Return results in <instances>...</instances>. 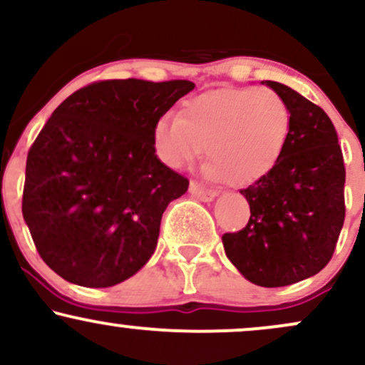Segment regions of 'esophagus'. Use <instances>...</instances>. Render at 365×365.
Segmentation results:
<instances>
[{
  "instance_id": "esophagus-1",
  "label": "esophagus",
  "mask_w": 365,
  "mask_h": 365,
  "mask_svg": "<svg viewBox=\"0 0 365 365\" xmlns=\"http://www.w3.org/2000/svg\"><path fill=\"white\" fill-rule=\"evenodd\" d=\"M188 190H190V194L194 195L195 199L202 200V202H211V200H215V197H216L215 190L199 185L197 182H190V187H188Z\"/></svg>"
}]
</instances>
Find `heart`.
<instances>
[{"label":"heart","instance_id":"1","mask_svg":"<svg viewBox=\"0 0 365 365\" xmlns=\"http://www.w3.org/2000/svg\"><path fill=\"white\" fill-rule=\"evenodd\" d=\"M292 133L287 101L267 87L209 91L182 104L178 116L158 120L153 144L173 170L185 168L207 148L204 177L245 187L282 159Z\"/></svg>","mask_w":365,"mask_h":365}]
</instances>
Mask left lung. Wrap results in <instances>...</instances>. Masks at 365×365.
Masks as SVG:
<instances>
[{
  "mask_svg": "<svg viewBox=\"0 0 365 365\" xmlns=\"http://www.w3.org/2000/svg\"><path fill=\"white\" fill-rule=\"evenodd\" d=\"M287 101L292 133L282 159L240 194L249 223L225 233L226 257L250 283L287 287L329 262L345 221V166L336 130L319 106L284 83L262 81Z\"/></svg>",
  "mask_w": 365,
  "mask_h": 365,
  "instance_id": "obj_1",
  "label": "left lung"
}]
</instances>
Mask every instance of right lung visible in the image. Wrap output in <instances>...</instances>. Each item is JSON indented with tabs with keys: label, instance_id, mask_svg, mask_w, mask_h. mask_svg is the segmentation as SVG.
<instances>
[{
	"label": "right lung",
	"instance_id": "obj_1",
	"mask_svg": "<svg viewBox=\"0 0 365 365\" xmlns=\"http://www.w3.org/2000/svg\"><path fill=\"white\" fill-rule=\"evenodd\" d=\"M188 81H103L46 121L27 156L22 215L43 261L66 282L118 284L149 261L159 225L188 180L156 156V121Z\"/></svg>",
	"mask_w": 365,
	"mask_h": 365
}]
</instances>
